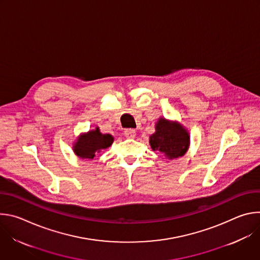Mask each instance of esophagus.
Masks as SVG:
<instances>
[{
    "mask_svg": "<svg viewBox=\"0 0 260 260\" xmlns=\"http://www.w3.org/2000/svg\"><path fill=\"white\" fill-rule=\"evenodd\" d=\"M124 136H125L127 139H133V138L136 137V131H135V129H132V128L125 129V131H124Z\"/></svg>",
    "mask_w": 260,
    "mask_h": 260,
    "instance_id": "esophagus-1",
    "label": "esophagus"
}]
</instances>
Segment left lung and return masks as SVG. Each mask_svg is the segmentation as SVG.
I'll return each mask as SVG.
<instances>
[{
    "instance_id": "8db88e82",
    "label": "left lung",
    "mask_w": 260,
    "mask_h": 260,
    "mask_svg": "<svg viewBox=\"0 0 260 260\" xmlns=\"http://www.w3.org/2000/svg\"><path fill=\"white\" fill-rule=\"evenodd\" d=\"M149 144L153 151L160 152L167 160H173L188 151L190 135L180 122L159 117L155 123V133L150 136Z\"/></svg>"
}]
</instances>
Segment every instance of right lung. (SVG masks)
Returning <instances> with one entry per match:
<instances>
[{
    "mask_svg": "<svg viewBox=\"0 0 260 260\" xmlns=\"http://www.w3.org/2000/svg\"><path fill=\"white\" fill-rule=\"evenodd\" d=\"M114 141V137L110 134H102L99 126L89 129L77 137L73 143L74 154L81 159H93L96 153L107 149Z\"/></svg>",
    "mask_w": 260,
    "mask_h": 260,
    "instance_id": "right-lung-1",
    "label": "right lung"
}]
</instances>
